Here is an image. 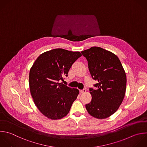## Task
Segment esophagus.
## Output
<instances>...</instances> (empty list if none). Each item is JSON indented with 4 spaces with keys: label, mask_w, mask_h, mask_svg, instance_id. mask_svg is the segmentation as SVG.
Returning <instances> with one entry per match:
<instances>
[{
    "label": "esophagus",
    "mask_w": 147,
    "mask_h": 147,
    "mask_svg": "<svg viewBox=\"0 0 147 147\" xmlns=\"http://www.w3.org/2000/svg\"><path fill=\"white\" fill-rule=\"evenodd\" d=\"M80 92L81 93H83V94L86 93V89H83V90H80Z\"/></svg>",
    "instance_id": "esophagus-1"
}]
</instances>
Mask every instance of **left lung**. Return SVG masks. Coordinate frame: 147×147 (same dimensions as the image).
<instances>
[{
    "mask_svg": "<svg viewBox=\"0 0 147 147\" xmlns=\"http://www.w3.org/2000/svg\"><path fill=\"white\" fill-rule=\"evenodd\" d=\"M88 61L90 73L97 83L90 88L91 102L86 105L88 113L94 118L105 119L113 114L124 98L126 76L118 57L102 48L94 47L82 51Z\"/></svg>",
    "mask_w": 147,
    "mask_h": 147,
    "instance_id": "left-lung-1",
    "label": "left lung"
}]
</instances>
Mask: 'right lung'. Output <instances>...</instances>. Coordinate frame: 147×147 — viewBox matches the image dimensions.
Returning a JSON list of instances; mask_svg holds the SVG:
<instances>
[{
	"label": "right lung",
	"mask_w": 147,
	"mask_h": 147,
	"mask_svg": "<svg viewBox=\"0 0 147 147\" xmlns=\"http://www.w3.org/2000/svg\"><path fill=\"white\" fill-rule=\"evenodd\" d=\"M79 52L55 49L41 54L30 69L29 83L31 95L40 111L51 119L66 116L79 93L60 83L68 75Z\"/></svg>",
	"instance_id": "obj_1"
}]
</instances>
